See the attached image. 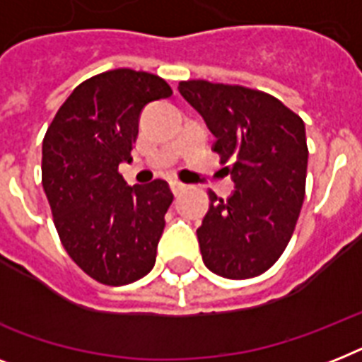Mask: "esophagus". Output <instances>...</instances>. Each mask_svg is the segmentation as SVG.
I'll return each instance as SVG.
<instances>
[{
	"label": "esophagus",
	"mask_w": 362,
	"mask_h": 362,
	"mask_svg": "<svg viewBox=\"0 0 362 362\" xmlns=\"http://www.w3.org/2000/svg\"><path fill=\"white\" fill-rule=\"evenodd\" d=\"M169 186H170V192L175 193V195H180V193L186 189V186H184V184H182V182H178V180H170Z\"/></svg>",
	"instance_id": "34e87169"
}]
</instances>
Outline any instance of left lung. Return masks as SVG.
<instances>
[{
    "instance_id": "1",
    "label": "left lung",
    "mask_w": 362,
    "mask_h": 362,
    "mask_svg": "<svg viewBox=\"0 0 362 362\" xmlns=\"http://www.w3.org/2000/svg\"><path fill=\"white\" fill-rule=\"evenodd\" d=\"M216 136L212 150L235 182L197 229L206 269L229 280L263 274L278 261L297 226L306 186L308 146L300 116L257 90L206 81L178 84Z\"/></svg>"
}]
</instances>
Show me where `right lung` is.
Masks as SVG:
<instances>
[{
    "mask_svg": "<svg viewBox=\"0 0 362 362\" xmlns=\"http://www.w3.org/2000/svg\"><path fill=\"white\" fill-rule=\"evenodd\" d=\"M173 95L163 78L115 69L73 90L42 141V187L71 259L93 280L125 286L153 269L173 193L165 180L127 186L142 109Z\"/></svg>",
    "mask_w": 362,
    "mask_h": 362,
    "instance_id": "1",
    "label": "right lung"
}]
</instances>
